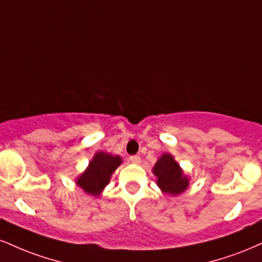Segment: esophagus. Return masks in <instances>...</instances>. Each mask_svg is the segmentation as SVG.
<instances>
[{"label": "esophagus", "instance_id": "1", "mask_svg": "<svg viewBox=\"0 0 262 262\" xmlns=\"http://www.w3.org/2000/svg\"><path fill=\"white\" fill-rule=\"evenodd\" d=\"M129 161L135 163V165H139V163L141 162V159L139 156H130L129 157Z\"/></svg>", "mask_w": 262, "mask_h": 262}]
</instances>
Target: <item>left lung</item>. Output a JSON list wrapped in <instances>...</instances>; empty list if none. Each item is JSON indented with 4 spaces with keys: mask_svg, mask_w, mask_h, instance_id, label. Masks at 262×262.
<instances>
[{
    "mask_svg": "<svg viewBox=\"0 0 262 262\" xmlns=\"http://www.w3.org/2000/svg\"><path fill=\"white\" fill-rule=\"evenodd\" d=\"M152 173L156 177V184L163 194L178 196L189 187L190 178L185 174L179 163L171 154L165 152L159 157Z\"/></svg>",
    "mask_w": 262,
    "mask_h": 262,
    "instance_id": "obj_1",
    "label": "left lung"
}]
</instances>
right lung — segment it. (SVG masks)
<instances>
[{"label": "right lung", "mask_w": 262, "mask_h": 262, "mask_svg": "<svg viewBox=\"0 0 262 262\" xmlns=\"http://www.w3.org/2000/svg\"><path fill=\"white\" fill-rule=\"evenodd\" d=\"M123 159L118 155L97 151L86 169L78 176L75 184L79 187L85 194L91 196H99L103 189L111 181L113 172L122 165Z\"/></svg>", "instance_id": "add662e5"}]
</instances>
